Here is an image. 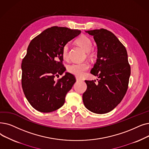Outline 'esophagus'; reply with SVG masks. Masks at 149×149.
Here are the masks:
<instances>
[{"mask_svg":"<svg viewBox=\"0 0 149 149\" xmlns=\"http://www.w3.org/2000/svg\"><path fill=\"white\" fill-rule=\"evenodd\" d=\"M76 80L77 81H81V80H83V79L81 78H79V77H76Z\"/></svg>","mask_w":149,"mask_h":149,"instance_id":"34e87169","label":"esophagus"}]
</instances>
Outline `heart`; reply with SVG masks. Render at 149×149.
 Returning <instances> with one entry per match:
<instances>
[{
    "label": "heart",
    "instance_id": "heart-1",
    "mask_svg": "<svg viewBox=\"0 0 149 149\" xmlns=\"http://www.w3.org/2000/svg\"><path fill=\"white\" fill-rule=\"evenodd\" d=\"M76 43L84 50L87 52L88 54H91L90 50L92 47V41L86 36H81L76 40ZM69 46L66 44L62 50V56L64 60L68 59ZM90 64L88 61L83 63H72L67 66L68 72L77 77H82L85 74L86 71L89 68Z\"/></svg>",
    "mask_w": 149,
    "mask_h": 149
}]
</instances>
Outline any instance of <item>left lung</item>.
Instances as JSON below:
<instances>
[{
  "instance_id": "1",
  "label": "left lung",
  "mask_w": 149,
  "mask_h": 149,
  "mask_svg": "<svg viewBox=\"0 0 149 149\" xmlns=\"http://www.w3.org/2000/svg\"><path fill=\"white\" fill-rule=\"evenodd\" d=\"M93 36L97 46V59L91 73L99 80H85L83 101L89 111L107 113L117 107L128 89L131 69L125 46L112 32L106 29L86 31Z\"/></svg>"
}]
</instances>
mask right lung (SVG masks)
<instances>
[{
  "label": "right lung",
  "instance_id": "add662e5",
  "mask_svg": "<svg viewBox=\"0 0 149 149\" xmlns=\"http://www.w3.org/2000/svg\"><path fill=\"white\" fill-rule=\"evenodd\" d=\"M81 31L67 27H52L30 42L22 61V87L25 97L37 111L50 113L61 108L67 93L75 82L74 76L66 72L62 50Z\"/></svg>",
  "mask_w": 149,
  "mask_h": 149
}]
</instances>
